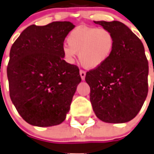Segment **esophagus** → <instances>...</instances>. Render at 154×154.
Here are the masks:
<instances>
[{
	"mask_svg": "<svg viewBox=\"0 0 154 154\" xmlns=\"http://www.w3.org/2000/svg\"><path fill=\"white\" fill-rule=\"evenodd\" d=\"M80 75H81V79H82V81H84L85 80V72L83 70H80Z\"/></svg>",
	"mask_w": 154,
	"mask_h": 154,
	"instance_id": "34e87169",
	"label": "esophagus"
}]
</instances>
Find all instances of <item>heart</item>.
Masks as SVG:
<instances>
[{
  "instance_id": "obj_1",
  "label": "heart",
  "mask_w": 154,
  "mask_h": 154,
  "mask_svg": "<svg viewBox=\"0 0 154 154\" xmlns=\"http://www.w3.org/2000/svg\"><path fill=\"white\" fill-rule=\"evenodd\" d=\"M68 45L63 54L69 62H73L78 53L81 64L86 69L99 68L109 59L115 47V36L105 28L81 26L69 34Z\"/></svg>"
}]
</instances>
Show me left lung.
<instances>
[{
  "mask_svg": "<svg viewBox=\"0 0 154 154\" xmlns=\"http://www.w3.org/2000/svg\"><path fill=\"white\" fill-rule=\"evenodd\" d=\"M115 36V47L107 62L87 72L90 101L99 119L123 123L135 117L148 94V61L144 46L119 21H94Z\"/></svg>",
  "mask_w": 154,
  "mask_h": 154,
  "instance_id": "obj_1",
  "label": "left lung"
}]
</instances>
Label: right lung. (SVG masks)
I'll use <instances>...</instances> for the list:
<instances>
[{"instance_id": "add662e5", "label": "right lung", "mask_w": 154, "mask_h": 154, "mask_svg": "<svg viewBox=\"0 0 154 154\" xmlns=\"http://www.w3.org/2000/svg\"><path fill=\"white\" fill-rule=\"evenodd\" d=\"M74 27L69 21L32 24L11 47L7 67L10 98L32 126L60 124L70 109L81 78L78 67L64 60L62 49Z\"/></svg>"}]
</instances>
